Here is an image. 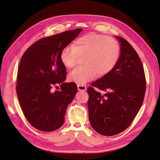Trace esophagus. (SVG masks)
<instances>
[{"label": "esophagus", "mask_w": 160, "mask_h": 160, "mask_svg": "<svg viewBox=\"0 0 160 160\" xmlns=\"http://www.w3.org/2000/svg\"><path fill=\"white\" fill-rule=\"evenodd\" d=\"M77 89H78V90L79 91H85L87 89V88H86V85H77Z\"/></svg>", "instance_id": "34e87169"}]
</instances>
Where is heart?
Segmentation results:
<instances>
[{
  "label": "heart",
  "mask_w": 160,
  "mask_h": 160,
  "mask_svg": "<svg viewBox=\"0 0 160 160\" xmlns=\"http://www.w3.org/2000/svg\"><path fill=\"white\" fill-rule=\"evenodd\" d=\"M119 45L111 37L89 33L74 42L72 47L67 46L61 52L60 59L63 65L71 69L79 58L83 66L77 67L69 75V80L84 84L95 76L101 77L112 69L119 55Z\"/></svg>",
  "instance_id": "heart-1"
}]
</instances>
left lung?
<instances>
[{
    "mask_svg": "<svg viewBox=\"0 0 160 160\" xmlns=\"http://www.w3.org/2000/svg\"><path fill=\"white\" fill-rule=\"evenodd\" d=\"M115 37L120 44L118 62L88 88L91 125L106 136L118 134L129 126L142 107L146 90L143 67L137 52L128 41ZM94 87L106 93L97 92Z\"/></svg>",
    "mask_w": 160,
    "mask_h": 160,
    "instance_id": "left-lung-1",
    "label": "left lung"
}]
</instances>
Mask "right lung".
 Instances as JSON below:
<instances>
[{
  "label": "right lung",
  "mask_w": 160,
  "mask_h": 160,
  "mask_svg": "<svg viewBox=\"0 0 160 160\" xmlns=\"http://www.w3.org/2000/svg\"><path fill=\"white\" fill-rule=\"evenodd\" d=\"M83 31H67L34 42L24 52L18 66L16 91L25 118L32 127L52 132L64 123L68 105L77 93L73 82L64 83L66 68L61 51ZM59 84V90L52 91Z\"/></svg>",
  "instance_id": "1"
}]
</instances>
